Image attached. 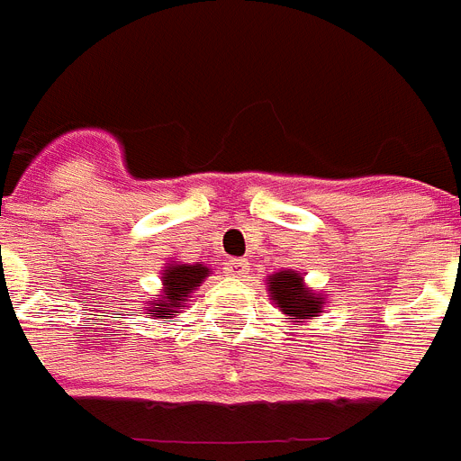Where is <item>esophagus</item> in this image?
Returning a JSON list of instances; mask_svg holds the SVG:
<instances>
[{
    "instance_id": "34e87169",
    "label": "esophagus",
    "mask_w": 461,
    "mask_h": 461,
    "mask_svg": "<svg viewBox=\"0 0 461 461\" xmlns=\"http://www.w3.org/2000/svg\"><path fill=\"white\" fill-rule=\"evenodd\" d=\"M226 275L228 276H238V279H242V276L249 275V263L244 258H235V260H228L226 263Z\"/></svg>"
}]
</instances>
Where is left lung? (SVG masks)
<instances>
[{
	"mask_svg": "<svg viewBox=\"0 0 461 461\" xmlns=\"http://www.w3.org/2000/svg\"><path fill=\"white\" fill-rule=\"evenodd\" d=\"M267 291L272 303L284 313L293 316L295 323H303L304 319L319 316L323 312L325 295L309 291L304 286V276L297 270H281L267 276Z\"/></svg>",
	"mask_w": 461,
	"mask_h": 461,
	"instance_id": "1",
	"label": "left lung"
}]
</instances>
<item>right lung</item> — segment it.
I'll list each match as a JSON object with an SVG mask.
<instances>
[{"instance_id": "1", "label": "right lung", "mask_w": 461, "mask_h": 461, "mask_svg": "<svg viewBox=\"0 0 461 461\" xmlns=\"http://www.w3.org/2000/svg\"><path fill=\"white\" fill-rule=\"evenodd\" d=\"M161 295L148 304V312L154 313V319H175L180 309L186 304L189 293L195 291V286H201L203 279L210 275V267L203 263H168L166 270L161 272Z\"/></svg>"}]
</instances>
